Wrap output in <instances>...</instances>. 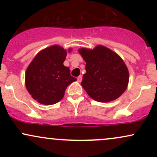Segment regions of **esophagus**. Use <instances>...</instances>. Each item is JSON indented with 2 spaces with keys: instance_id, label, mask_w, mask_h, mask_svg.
<instances>
[{
  "instance_id": "obj_1",
  "label": "esophagus",
  "mask_w": 157,
  "mask_h": 157,
  "mask_svg": "<svg viewBox=\"0 0 157 157\" xmlns=\"http://www.w3.org/2000/svg\"><path fill=\"white\" fill-rule=\"evenodd\" d=\"M82 77L81 76V75H80V76H79L78 77H77V81H78V82H81V81H82Z\"/></svg>"
}]
</instances>
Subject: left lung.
Segmentation results:
<instances>
[{
	"label": "left lung",
	"mask_w": 157,
	"mask_h": 157,
	"mask_svg": "<svg viewBox=\"0 0 157 157\" xmlns=\"http://www.w3.org/2000/svg\"><path fill=\"white\" fill-rule=\"evenodd\" d=\"M79 53L86 61L81 85L97 102H108L120 97L127 89L129 73L121 57L103 46L93 50L82 48Z\"/></svg>",
	"instance_id": "1"
}]
</instances>
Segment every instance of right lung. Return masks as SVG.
Instances as JSON below:
<instances>
[{"label":"right lung","mask_w":157,"mask_h":157,"mask_svg":"<svg viewBox=\"0 0 157 157\" xmlns=\"http://www.w3.org/2000/svg\"><path fill=\"white\" fill-rule=\"evenodd\" d=\"M71 48L68 49V52ZM67 52L58 45L42 50L29 65L25 83L32 98L44 105H53L61 100L68 86L77 80L63 65Z\"/></svg>","instance_id":"1"}]
</instances>
